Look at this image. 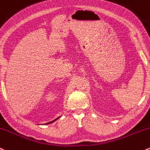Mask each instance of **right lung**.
Returning <instances> with one entry per match:
<instances>
[{"instance_id":"right-lung-1","label":"right lung","mask_w":150,"mask_h":150,"mask_svg":"<svg viewBox=\"0 0 150 150\" xmlns=\"http://www.w3.org/2000/svg\"><path fill=\"white\" fill-rule=\"evenodd\" d=\"M60 117H61V116H60ZM60 117H57L56 119H55V120H52V121H51V122H47V123H45V124H43V125H49V124H51V123L54 122H55L56 120H58L59 118Z\"/></svg>"}]
</instances>
